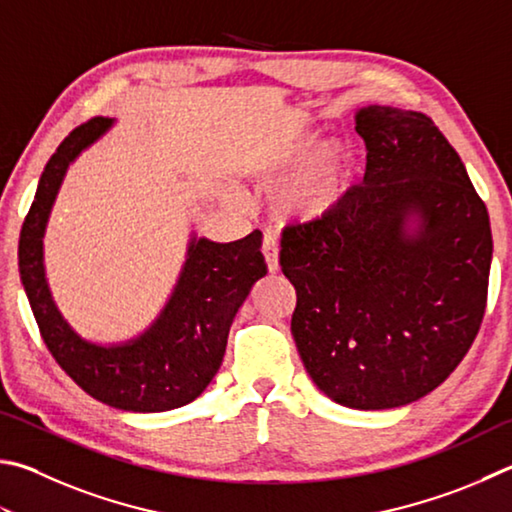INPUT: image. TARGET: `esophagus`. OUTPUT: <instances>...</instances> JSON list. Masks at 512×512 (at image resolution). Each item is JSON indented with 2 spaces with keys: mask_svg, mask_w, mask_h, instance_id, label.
I'll list each match as a JSON object with an SVG mask.
<instances>
[{
  "mask_svg": "<svg viewBox=\"0 0 512 512\" xmlns=\"http://www.w3.org/2000/svg\"><path fill=\"white\" fill-rule=\"evenodd\" d=\"M262 250H264L268 271H271V273L280 271V246H277V239H275L273 235H266V237H264Z\"/></svg>",
  "mask_w": 512,
  "mask_h": 512,
  "instance_id": "obj_1",
  "label": "esophagus"
}]
</instances>
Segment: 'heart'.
<instances>
[{"mask_svg":"<svg viewBox=\"0 0 512 512\" xmlns=\"http://www.w3.org/2000/svg\"><path fill=\"white\" fill-rule=\"evenodd\" d=\"M315 145L304 141L297 143L291 152H286L280 159L264 165V174L273 176L277 172L291 170L295 165H302L300 172L286 179L277 192V210L284 217L297 221H318L329 217L342 201H345L349 185L356 176V159L347 145L331 143L324 145L316 154Z\"/></svg>","mask_w":512,"mask_h":512,"instance_id":"heart-1","label":"heart"}]
</instances>
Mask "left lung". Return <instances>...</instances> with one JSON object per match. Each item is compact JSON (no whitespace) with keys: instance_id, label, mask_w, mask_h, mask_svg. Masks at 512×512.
<instances>
[{"instance_id":"obj_1","label":"left lung","mask_w":512,"mask_h":512,"mask_svg":"<svg viewBox=\"0 0 512 512\" xmlns=\"http://www.w3.org/2000/svg\"><path fill=\"white\" fill-rule=\"evenodd\" d=\"M367 170L318 221L284 230L291 333L320 392L353 410L430 394L475 342L492 232L459 154L421 111H356Z\"/></svg>"}]
</instances>
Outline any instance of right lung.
<instances>
[{"label":"right lung","instance_id":"obj_1","mask_svg":"<svg viewBox=\"0 0 512 512\" xmlns=\"http://www.w3.org/2000/svg\"><path fill=\"white\" fill-rule=\"evenodd\" d=\"M111 125L114 120L102 116L87 120L46 163L20 232V277L44 345L73 383L116 410L167 412L194 401L219 371L235 313L266 275L262 232L230 244L192 237L174 293L150 329L125 345L82 340L51 297L42 237L69 163Z\"/></svg>","mask_w":512,"mask_h":512}]
</instances>
